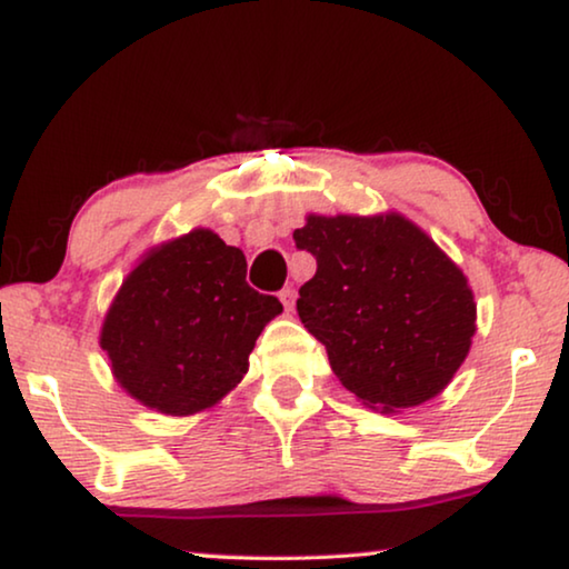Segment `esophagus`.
Segmentation results:
<instances>
[{"label": "esophagus", "instance_id": "1", "mask_svg": "<svg viewBox=\"0 0 569 569\" xmlns=\"http://www.w3.org/2000/svg\"><path fill=\"white\" fill-rule=\"evenodd\" d=\"M278 299H281L286 311H293V307H296V288L293 286H286L283 291L278 293Z\"/></svg>", "mask_w": 569, "mask_h": 569}]
</instances>
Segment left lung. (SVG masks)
Wrapping results in <instances>:
<instances>
[{"label": "left lung", "mask_w": 569, "mask_h": 569, "mask_svg": "<svg viewBox=\"0 0 569 569\" xmlns=\"http://www.w3.org/2000/svg\"><path fill=\"white\" fill-rule=\"evenodd\" d=\"M293 240L317 258L296 309L339 383L380 413L442 393L478 319L460 266L398 211L309 214Z\"/></svg>", "instance_id": "8db88e82"}]
</instances>
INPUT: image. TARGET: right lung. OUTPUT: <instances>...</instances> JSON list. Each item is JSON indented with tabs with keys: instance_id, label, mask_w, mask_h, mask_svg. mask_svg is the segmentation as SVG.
Returning a JSON list of instances; mask_svg holds the SVG:
<instances>
[{
	"instance_id": "right-lung-1",
	"label": "right lung",
	"mask_w": 569,
	"mask_h": 569,
	"mask_svg": "<svg viewBox=\"0 0 569 569\" xmlns=\"http://www.w3.org/2000/svg\"><path fill=\"white\" fill-rule=\"evenodd\" d=\"M244 276L242 250L207 227L150 248L101 325L99 345L117 383L166 417L222 401L248 372L262 327L283 311Z\"/></svg>"
}]
</instances>
